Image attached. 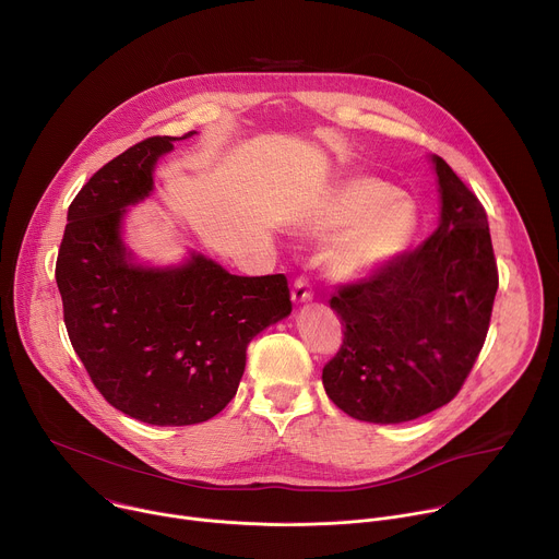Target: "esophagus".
I'll use <instances>...</instances> for the list:
<instances>
[{
  "label": "esophagus",
  "instance_id": "1",
  "mask_svg": "<svg viewBox=\"0 0 559 559\" xmlns=\"http://www.w3.org/2000/svg\"><path fill=\"white\" fill-rule=\"evenodd\" d=\"M292 298L296 302H307L313 298V289H311V283L307 276H298L294 281V287H292Z\"/></svg>",
  "mask_w": 559,
  "mask_h": 559
}]
</instances>
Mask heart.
I'll use <instances>...</instances> for the list:
<instances>
[{"mask_svg":"<svg viewBox=\"0 0 559 559\" xmlns=\"http://www.w3.org/2000/svg\"><path fill=\"white\" fill-rule=\"evenodd\" d=\"M419 213L408 195L391 193L378 177L342 179L305 217L313 235L342 233L331 250V272L355 281L391 263L417 233Z\"/></svg>","mask_w":559,"mask_h":559,"instance_id":"1","label":"heart"}]
</instances>
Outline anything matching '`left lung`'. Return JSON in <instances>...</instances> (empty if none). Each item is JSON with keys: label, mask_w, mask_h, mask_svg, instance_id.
<instances>
[{"label": "left lung", "mask_w": 559, "mask_h": 559, "mask_svg": "<svg viewBox=\"0 0 559 559\" xmlns=\"http://www.w3.org/2000/svg\"><path fill=\"white\" fill-rule=\"evenodd\" d=\"M441 224L413 252L331 296L342 344L322 368L329 400L348 417L402 424L452 402L485 344L498 289L487 213L435 155Z\"/></svg>", "instance_id": "obj_1"}]
</instances>
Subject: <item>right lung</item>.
Returning <instances> with one entry per match:
<instances>
[{
	"label": "right lung",
	"instance_id": "obj_1",
	"mask_svg": "<svg viewBox=\"0 0 559 559\" xmlns=\"http://www.w3.org/2000/svg\"><path fill=\"white\" fill-rule=\"evenodd\" d=\"M173 140L146 138L90 177L70 204L55 270L63 322L92 384L151 426L219 415L237 395L250 340L292 311L285 274L235 276L202 254L175 270L127 261L124 206L148 195Z\"/></svg>",
	"mask_w": 559,
	"mask_h": 559
}]
</instances>
